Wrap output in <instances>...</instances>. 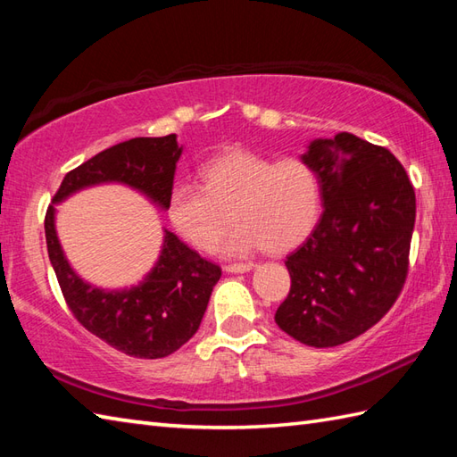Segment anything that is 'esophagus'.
Here are the masks:
<instances>
[{
  "label": "esophagus",
  "instance_id": "obj_1",
  "mask_svg": "<svg viewBox=\"0 0 457 457\" xmlns=\"http://www.w3.org/2000/svg\"><path fill=\"white\" fill-rule=\"evenodd\" d=\"M251 269H253V265L251 263H234V265L223 267L226 273H247V270H251Z\"/></svg>",
  "mask_w": 457,
  "mask_h": 457
}]
</instances>
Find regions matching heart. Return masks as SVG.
I'll use <instances>...</instances> for the list:
<instances>
[{
  "mask_svg": "<svg viewBox=\"0 0 457 457\" xmlns=\"http://www.w3.org/2000/svg\"><path fill=\"white\" fill-rule=\"evenodd\" d=\"M200 187L179 182L167 198L174 231L200 251H212L231 221L234 234L221 253L245 257L263 249L278 255L312 234L322 190L316 172L298 159L270 161L245 149H231L198 169Z\"/></svg>",
  "mask_w": 457,
  "mask_h": 457,
  "instance_id": "b5f03b06",
  "label": "heart"
}]
</instances>
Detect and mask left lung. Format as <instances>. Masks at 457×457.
Returning <instances> with one entry per match:
<instances>
[{
  "instance_id": "8db88e82",
  "label": "left lung",
  "mask_w": 457,
  "mask_h": 457,
  "mask_svg": "<svg viewBox=\"0 0 457 457\" xmlns=\"http://www.w3.org/2000/svg\"><path fill=\"white\" fill-rule=\"evenodd\" d=\"M316 172L324 212L285 261L290 293L275 322L296 342L334 347L375 326L409 273L414 188L385 147L337 133L300 154Z\"/></svg>"
}]
</instances>
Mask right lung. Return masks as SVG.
Returning <instances> with one entry per match:
<instances>
[{"label": "right lung", "mask_w": 457, "mask_h": 457, "mask_svg": "<svg viewBox=\"0 0 457 457\" xmlns=\"http://www.w3.org/2000/svg\"><path fill=\"white\" fill-rule=\"evenodd\" d=\"M180 154L174 133L113 145L66 174L45 218L48 259L68 308L88 332L137 359L167 357L198 332L221 269L164 229L157 263L137 285L96 287L68 263L56 234V204L98 184H123L167 210Z\"/></svg>", "instance_id": "right-lung-1"}]
</instances>
